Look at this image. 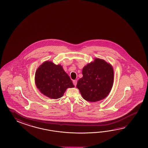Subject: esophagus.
Segmentation results:
<instances>
[{
	"mask_svg": "<svg viewBox=\"0 0 148 148\" xmlns=\"http://www.w3.org/2000/svg\"><path fill=\"white\" fill-rule=\"evenodd\" d=\"M73 84L74 85V86H76V84H77V81L76 80H74V81H73Z\"/></svg>",
	"mask_w": 148,
	"mask_h": 148,
	"instance_id": "obj_1",
	"label": "esophagus"
}]
</instances>
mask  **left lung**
Instances as JSON below:
<instances>
[{"label":"left lung","mask_w":148,"mask_h":148,"mask_svg":"<svg viewBox=\"0 0 148 148\" xmlns=\"http://www.w3.org/2000/svg\"><path fill=\"white\" fill-rule=\"evenodd\" d=\"M83 77L76 85L85 100L95 102L103 99L110 92L114 82V70L109 63L96 58L85 66Z\"/></svg>","instance_id":"8db88e82"}]
</instances>
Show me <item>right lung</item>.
I'll use <instances>...</instances> for the list:
<instances>
[{
  "mask_svg": "<svg viewBox=\"0 0 148 148\" xmlns=\"http://www.w3.org/2000/svg\"><path fill=\"white\" fill-rule=\"evenodd\" d=\"M35 83L40 92L52 99L61 97L67 88L74 87L61 65L51 61L45 62L38 67Z\"/></svg>",
  "mask_w": 148,
  "mask_h": 148,
  "instance_id": "obj_1",
  "label": "right lung"
}]
</instances>
